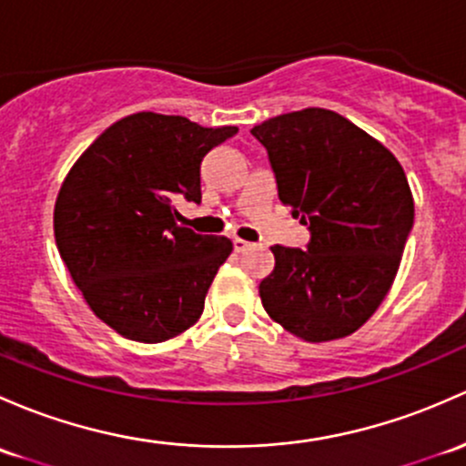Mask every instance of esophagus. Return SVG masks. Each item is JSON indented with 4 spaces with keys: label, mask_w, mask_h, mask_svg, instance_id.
Returning <instances> with one entry per match:
<instances>
[{
    "label": "esophagus",
    "mask_w": 466,
    "mask_h": 466,
    "mask_svg": "<svg viewBox=\"0 0 466 466\" xmlns=\"http://www.w3.org/2000/svg\"><path fill=\"white\" fill-rule=\"evenodd\" d=\"M234 249H237V252H246V249H249L252 248V243H248V241H243V238H234Z\"/></svg>",
    "instance_id": "34e87169"
}]
</instances>
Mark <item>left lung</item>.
Masks as SVG:
<instances>
[{"label": "left lung", "instance_id": "left-lung-1", "mask_svg": "<svg viewBox=\"0 0 466 466\" xmlns=\"http://www.w3.org/2000/svg\"><path fill=\"white\" fill-rule=\"evenodd\" d=\"M252 136L268 149L279 200L310 229L308 249L272 246L258 283L272 321L310 344L360 330L389 295L413 228L400 160L335 111H292Z\"/></svg>", "mask_w": 466, "mask_h": 466}]
</instances>
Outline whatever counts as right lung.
I'll use <instances>...</instances> for the list:
<instances>
[{
	"label": "right lung",
	"mask_w": 466,
	"mask_h": 466,
	"mask_svg": "<svg viewBox=\"0 0 466 466\" xmlns=\"http://www.w3.org/2000/svg\"><path fill=\"white\" fill-rule=\"evenodd\" d=\"M237 131L140 111L105 129L66 174L53 209L57 249L117 335L160 344L203 315L232 241L178 225L176 200L200 203L205 154Z\"/></svg>",
	"instance_id": "add662e5"
}]
</instances>
